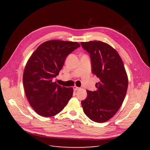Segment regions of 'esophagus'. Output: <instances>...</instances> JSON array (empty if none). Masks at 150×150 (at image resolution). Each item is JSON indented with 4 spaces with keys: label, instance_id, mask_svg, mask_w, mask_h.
<instances>
[{
    "label": "esophagus",
    "instance_id": "1",
    "mask_svg": "<svg viewBox=\"0 0 150 150\" xmlns=\"http://www.w3.org/2000/svg\"><path fill=\"white\" fill-rule=\"evenodd\" d=\"M73 90H74L75 91H77V90H80V88H79V87H77V86H73Z\"/></svg>",
    "mask_w": 150,
    "mask_h": 150
}]
</instances>
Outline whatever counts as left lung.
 <instances>
[{
    "instance_id": "8db88e82",
    "label": "left lung",
    "mask_w": 150,
    "mask_h": 150,
    "mask_svg": "<svg viewBox=\"0 0 150 150\" xmlns=\"http://www.w3.org/2000/svg\"><path fill=\"white\" fill-rule=\"evenodd\" d=\"M90 53L92 73L100 81L97 90H86L88 96L81 102L84 113L96 122H104L112 118L119 110L125 98L128 78L119 54L107 43L101 41L82 42Z\"/></svg>"
}]
</instances>
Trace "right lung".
Masks as SVG:
<instances>
[{
  "label": "right lung",
  "instance_id": "add662e5",
  "mask_svg": "<svg viewBox=\"0 0 150 150\" xmlns=\"http://www.w3.org/2000/svg\"><path fill=\"white\" fill-rule=\"evenodd\" d=\"M79 46L77 42L46 41L28 59L23 73V85L28 102L39 115H56L72 97V87L60 86L53 79L59 74L66 57Z\"/></svg>",
  "mask_w": 150,
  "mask_h": 150
}]
</instances>
